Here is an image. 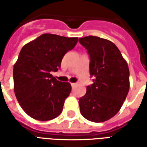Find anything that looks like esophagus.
Listing matches in <instances>:
<instances>
[{"label":"esophagus","instance_id":"obj_1","mask_svg":"<svg viewBox=\"0 0 147 147\" xmlns=\"http://www.w3.org/2000/svg\"><path fill=\"white\" fill-rule=\"evenodd\" d=\"M77 85V83H71V86H72V87H75V86H76Z\"/></svg>","mask_w":147,"mask_h":147}]
</instances>
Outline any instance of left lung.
Returning <instances> with one entry per match:
<instances>
[{
    "mask_svg": "<svg viewBox=\"0 0 147 147\" xmlns=\"http://www.w3.org/2000/svg\"><path fill=\"white\" fill-rule=\"evenodd\" d=\"M90 57L93 84L79 100L80 113L86 120L104 122L119 112L129 90V69L117 45L97 36L79 38Z\"/></svg>",
    "mask_w": 147,
    "mask_h": 147,
    "instance_id": "left-lung-1",
    "label": "left lung"
}]
</instances>
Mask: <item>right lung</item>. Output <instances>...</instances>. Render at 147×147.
<instances>
[{
	"instance_id": "add662e5",
	"label": "right lung",
	"mask_w": 147,
	"mask_h": 147,
	"mask_svg": "<svg viewBox=\"0 0 147 147\" xmlns=\"http://www.w3.org/2000/svg\"><path fill=\"white\" fill-rule=\"evenodd\" d=\"M78 38L44 34L24 45L13 67L14 91L24 112L46 121L62 112L71 86L53 76L65 53L76 46Z\"/></svg>"
}]
</instances>
